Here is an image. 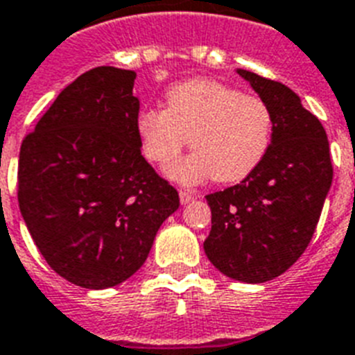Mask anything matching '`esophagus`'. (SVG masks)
<instances>
[{
	"label": "esophagus",
	"instance_id": "obj_1",
	"mask_svg": "<svg viewBox=\"0 0 355 355\" xmlns=\"http://www.w3.org/2000/svg\"><path fill=\"white\" fill-rule=\"evenodd\" d=\"M178 195H180V202L182 204H189L193 198H195V195H193V193L182 191V189H180V193H178Z\"/></svg>",
	"mask_w": 355,
	"mask_h": 355
}]
</instances>
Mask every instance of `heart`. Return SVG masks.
I'll return each instance as SVG.
<instances>
[{
  "mask_svg": "<svg viewBox=\"0 0 355 355\" xmlns=\"http://www.w3.org/2000/svg\"><path fill=\"white\" fill-rule=\"evenodd\" d=\"M137 132L148 160L166 164L186 146L193 149L169 164L166 175L182 184L207 178L239 182L266 157L273 132L272 109L217 80H187L166 93V109H144Z\"/></svg>",
  "mask_w": 355,
  "mask_h": 355,
  "instance_id": "1",
  "label": "heart"
}]
</instances>
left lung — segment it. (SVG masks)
<instances>
[{"instance_id":"1","label":"left lung","mask_w":355,"mask_h":355,"mask_svg":"<svg viewBox=\"0 0 355 355\" xmlns=\"http://www.w3.org/2000/svg\"><path fill=\"white\" fill-rule=\"evenodd\" d=\"M273 114L266 157L243 182L206 195L211 232L204 252L226 277L272 281L306 250L332 186V160L322 123L292 89L237 69Z\"/></svg>"}]
</instances>
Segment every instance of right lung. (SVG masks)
<instances>
[{"label": "right lung", "instance_id": "obj_1", "mask_svg": "<svg viewBox=\"0 0 355 355\" xmlns=\"http://www.w3.org/2000/svg\"><path fill=\"white\" fill-rule=\"evenodd\" d=\"M135 71L91 69L58 94L21 144L18 202L58 275L103 290L142 266L178 193L140 153Z\"/></svg>", "mask_w": 355, "mask_h": 355}]
</instances>
